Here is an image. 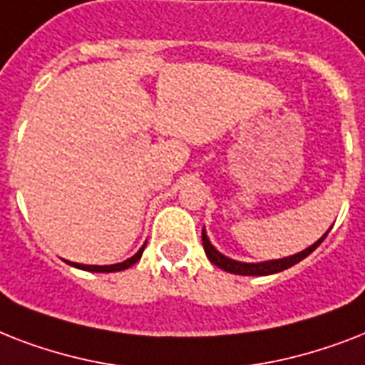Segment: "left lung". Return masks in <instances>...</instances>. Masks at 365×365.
Listing matches in <instances>:
<instances>
[{
  "instance_id": "obj_1",
  "label": "left lung",
  "mask_w": 365,
  "mask_h": 365,
  "mask_svg": "<svg viewBox=\"0 0 365 365\" xmlns=\"http://www.w3.org/2000/svg\"><path fill=\"white\" fill-rule=\"evenodd\" d=\"M326 239V235H324L322 239L317 240V242L309 246L307 250L299 252V254L295 255H289V257H284V259H274V261H263V263H242V261H235V259H229L225 255H222L217 252L214 246L210 244L208 237H206L205 229H202V246H205V252H206V257L217 265L220 269L227 272H233V274H246V277H265V274H274V272H280L284 269H288V267L295 265V263H299L301 259H305L307 255L312 254L314 250L320 246V242Z\"/></svg>"
}]
</instances>
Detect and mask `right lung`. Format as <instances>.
<instances>
[{
	"label": "right lung",
	"instance_id": "obj_1",
	"mask_svg": "<svg viewBox=\"0 0 365 365\" xmlns=\"http://www.w3.org/2000/svg\"><path fill=\"white\" fill-rule=\"evenodd\" d=\"M143 248H145V246H142V248L138 250V254L132 255L130 259L123 261V263H115V265H104V267H100V265H81V263H70V265L77 267V269H83V271H93V272H115V271H125V269H128V267H132V265H134V263H136L138 259H140V257H142Z\"/></svg>",
	"mask_w": 365,
	"mask_h": 365
}]
</instances>
